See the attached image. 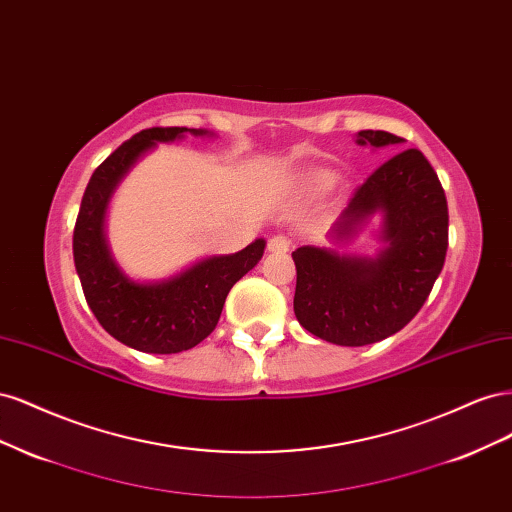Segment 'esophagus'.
<instances>
[{
    "label": "esophagus",
    "mask_w": 512,
    "mask_h": 512,
    "mask_svg": "<svg viewBox=\"0 0 512 512\" xmlns=\"http://www.w3.org/2000/svg\"><path fill=\"white\" fill-rule=\"evenodd\" d=\"M290 250V239L284 235H275L269 239V252L273 254H284Z\"/></svg>",
    "instance_id": "1"
}]
</instances>
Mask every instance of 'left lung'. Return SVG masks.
<instances>
[{"mask_svg":"<svg viewBox=\"0 0 512 512\" xmlns=\"http://www.w3.org/2000/svg\"><path fill=\"white\" fill-rule=\"evenodd\" d=\"M359 145H399L384 130H361ZM384 213L389 247L378 258H348L305 245L292 252L297 267L294 316L312 335L339 346H367L401 331L418 314L444 267L448 205L444 188L418 149L386 160L354 190L333 226L350 237L371 213Z\"/></svg>","mask_w":512,"mask_h":512,"instance_id":"left-lung-1","label":"left lung"}]
</instances>
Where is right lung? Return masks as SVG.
<instances>
[{"mask_svg":"<svg viewBox=\"0 0 512 512\" xmlns=\"http://www.w3.org/2000/svg\"><path fill=\"white\" fill-rule=\"evenodd\" d=\"M205 130L149 128L119 145L91 175L76 215L72 252L87 305L117 342L151 354H175L203 342L218 327L230 288L256 267L265 241L230 256H213L160 284H136L108 256L102 222L108 196L136 158L156 143Z\"/></svg>","mask_w":512,"mask_h":512,"instance_id":"add662e5","label":"right lung"}]
</instances>
